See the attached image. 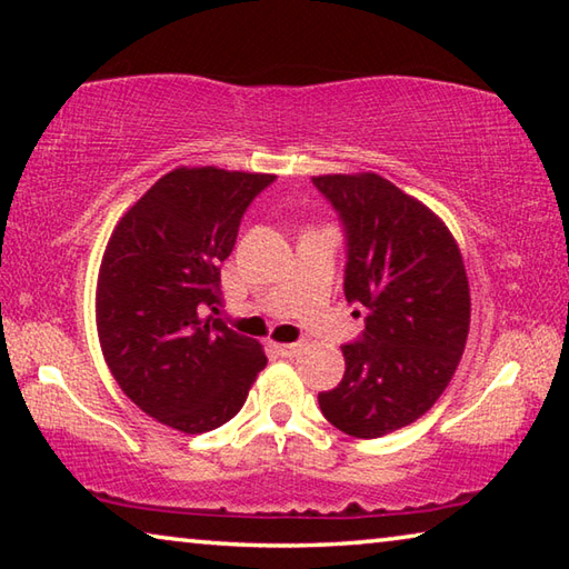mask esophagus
Returning a JSON list of instances; mask_svg holds the SVG:
<instances>
[{
  "instance_id": "34e87169",
  "label": "esophagus",
  "mask_w": 569,
  "mask_h": 569,
  "mask_svg": "<svg viewBox=\"0 0 569 569\" xmlns=\"http://www.w3.org/2000/svg\"><path fill=\"white\" fill-rule=\"evenodd\" d=\"M276 351L283 356V359H293V356H298L303 351V343L296 341V343H276Z\"/></svg>"
}]
</instances>
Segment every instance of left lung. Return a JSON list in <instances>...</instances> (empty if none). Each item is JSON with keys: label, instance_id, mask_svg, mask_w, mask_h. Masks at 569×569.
<instances>
[{"label": "left lung", "instance_id": "8db88e82", "mask_svg": "<svg viewBox=\"0 0 569 569\" xmlns=\"http://www.w3.org/2000/svg\"><path fill=\"white\" fill-rule=\"evenodd\" d=\"M313 186L346 226V298L369 308L319 407L343 435L377 439L423 417L455 377L471 316L465 258L435 210L377 172L316 176Z\"/></svg>", "mask_w": 569, "mask_h": 569}]
</instances>
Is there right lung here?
<instances>
[{"label":"right lung","instance_id":"1","mask_svg":"<svg viewBox=\"0 0 569 569\" xmlns=\"http://www.w3.org/2000/svg\"><path fill=\"white\" fill-rule=\"evenodd\" d=\"M268 172L180 166L124 210L104 246L94 319L100 349L132 403L182 435L240 411L263 346L203 316L218 311L220 263Z\"/></svg>","mask_w":569,"mask_h":569}]
</instances>
